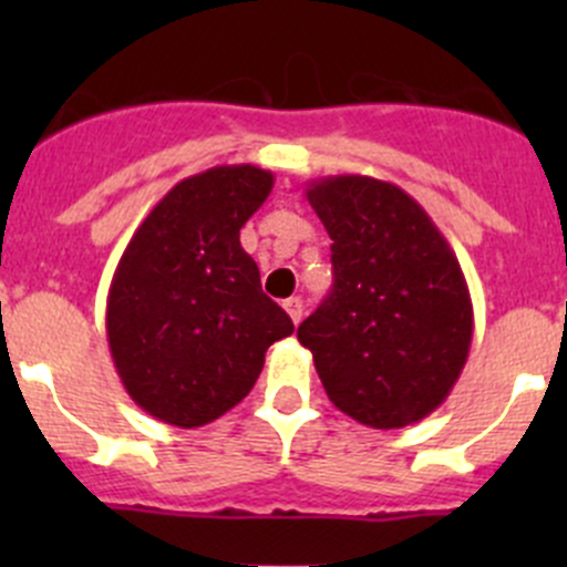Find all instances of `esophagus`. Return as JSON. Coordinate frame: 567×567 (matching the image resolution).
Here are the masks:
<instances>
[{"label": "esophagus", "instance_id": "esophagus-1", "mask_svg": "<svg viewBox=\"0 0 567 567\" xmlns=\"http://www.w3.org/2000/svg\"><path fill=\"white\" fill-rule=\"evenodd\" d=\"M282 307H285V312H288V316H290V320H293V323H299L301 316H305V305H301L299 296H293V299H288V301H285Z\"/></svg>", "mask_w": 567, "mask_h": 567}]
</instances>
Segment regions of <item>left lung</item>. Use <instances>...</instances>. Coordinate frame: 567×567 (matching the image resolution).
Returning a JSON list of instances; mask_svg holds the SVG:
<instances>
[{
  "instance_id": "8db88e82",
  "label": "left lung",
  "mask_w": 567,
  "mask_h": 567,
  "mask_svg": "<svg viewBox=\"0 0 567 567\" xmlns=\"http://www.w3.org/2000/svg\"><path fill=\"white\" fill-rule=\"evenodd\" d=\"M334 285L299 326L331 403L379 431L414 425L453 392L474 312L447 238L411 194L368 175L307 183Z\"/></svg>"
}]
</instances>
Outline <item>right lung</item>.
Segmentation results:
<instances>
[{"instance_id": "add662e5", "label": "right lung", "mask_w": 567, "mask_h": 567, "mask_svg": "<svg viewBox=\"0 0 567 567\" xmlns=\"http://www.w3.org/2000/svg\"><path fill=\"white\" fill-rule=\"evenodd\" d=\"M274 175L221 164L175 183L145 216L114 268L106 337L114 370L142 411L203 427L241 403L268 346L293 334L260 288L241 227Z\"/></svg>"}]
</instances>
